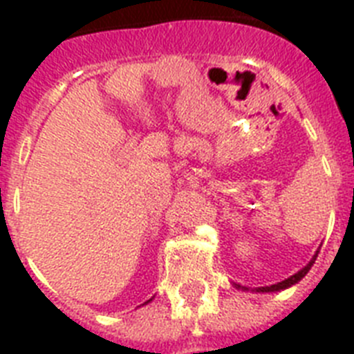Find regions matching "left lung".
<instances>
[{"label":"left lung","mask_w":354,"mask_h":354,"mask_svg":"<svg viewBox=\"0 0 354 354\" xmlns=\"http://www.w3.org/2000/svg\"><path fill=\"white\" fill-rule=\"evenodd\" d=\"M317 253H319V250H317V252H315V255H314V257L310 259V262H308V264H306L305 268H301V270H299L298 273H294L292 277L286 278V280H282V282L273 283V286H266V287H253V289H250V287H245V286H239V283H236V282H232V286L236 287V289H241V290H252V292H278V290L289 289V287L296 286V283H298L299 280H301V278L305 277V274L308 273V271H310V268H312V266H314L315 259H317Z\"/></svg>","instance_id":"8db88e82"}]
</instances>
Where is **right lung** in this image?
Masks as SVG:
<instances>
[{"label": "right lung", "mask_w": 354, "mask_h": 354, "mask_svg": "<svg viewBox=\"0 0 354 354\" xmlns=\"http://www.w3.org/2000/svg\"><path fill=\"white\" fill-rule=\"evenodd\" d=\"M152 299H154V298H150V299H147V301H145V303H143V305H147V303H150V301H152Z\"/></svg>", "instance_id": "1"}]
</instances>
